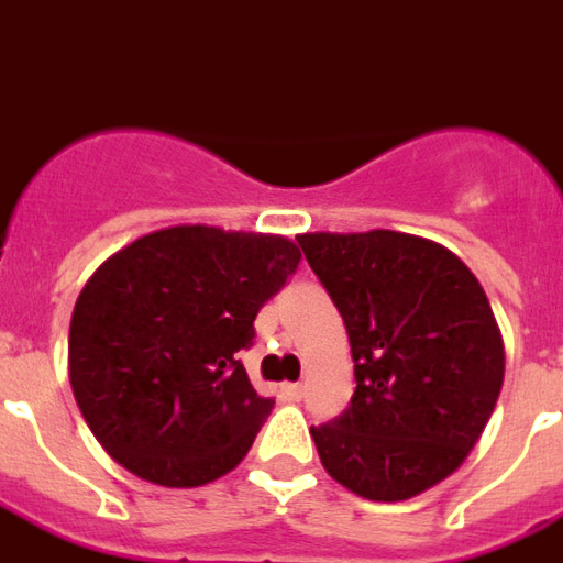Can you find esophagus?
<instances>
[{
  "instance_id": "esophagus-1",
  "label": "esophagus",
  "mask_w": 563,
  "mask_h": 563,
  "mask_svg": "<svg viewBox=\"0 0 563 563\" xmlns=\"http://www.w3.org/2000/svg\"><path fill=\"white\" fill-rule=\"evenodd\" d=\"M283 397L289 399V402H301L303 385H283Z\"/></svg>"
}]
</instances>
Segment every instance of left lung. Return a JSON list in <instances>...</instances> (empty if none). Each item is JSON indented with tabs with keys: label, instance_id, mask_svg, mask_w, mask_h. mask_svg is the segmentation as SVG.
Returning <instances> with one entry per match:
<instances>
[{
	"label": "left lung",
	"instance_id": "8db88e82",
	"mask_svg": "<svg viewBox=\"0 0 563 563\" xmlns=\"http://www.w3.org/2000/svg\"><path fill=\"white\" fill-rule=\"evenodd\" d=\"M298 244L355 361L349 409L310 430L324 472L369 501L427 493L465 462L501 394L489 298L453 250L409 232H303Z\"/></svg>",
	"mask_w": 563,
	"mask_h": 563
}]
</instances>
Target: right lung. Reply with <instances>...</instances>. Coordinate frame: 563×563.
Masks as SVG:
<instances>
[{
	"mask_svg": "<svg viewBox=\"0 0 563 563\" xmlns=\"http://www.w3.org/2000/svg\"><path fill=\"white\" fill-rule=\"evenodd\" d=\"M286 235L178 223L103 260L74 303L68 376L95 439L140 481L229 474L274 402L239 361L253 319L298 268Z\"/></svg>",
	"mask_w": 563,
	"mask_h": 563,
	"instance_id": "add662e5",
	"label": "right lung"
}]
</instances>
